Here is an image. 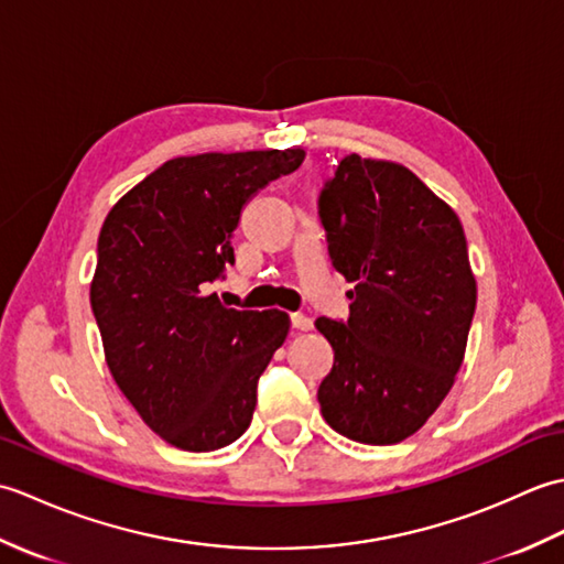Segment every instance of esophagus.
I'll list each match as a JSON object with an SVG mask.
<instances>
[{
    "label": "esophagus",
    "instance_id": "esophagus-1",
    "mask_svg": "<svg viewBox=\"0 0 564 564\" xmlns=\"http://www.w3.org/2000/svg\"><path fill=\"white\" fill-rule=\"evenodd\" d=\"M291 325H293V329H297V332H310V329H313V319H310V317L303 315V313H293V315H291Z\"/></svg>",
    "mask_w": 564,
    "mask_h": 564
}]
</instances>
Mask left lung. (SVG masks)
Here are the masks:
<instances>
[{
    "mask_svg": "<svg viewBox=\"0 0 564 564\" xmlns=\"http://www.w3.org/2000/svg\"><path fill=\"white\" fill-rule=\"evenodd\" d=\"M349 319L319 317L334 349L319 382L337 434L388 446L412 436L453 388L475 317L477 285L463 225L402 164L346 154L317 198Z\"/></svg>",
    "mask_w": 564,
    "mask_h": 564,
    "instance_id": "left-lung-1",
    "label": "left lung"
}]
</instances>
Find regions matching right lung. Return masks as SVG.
Returning a JSON list of instances; mask_svg holds the SVG:
<instances>
[{"label": "right lung", "mask_w": 564, "mask_h": 564, "mask_svg": "<svg viewBox=\"0 0 564 564\" xmlns=\"http://www.w3.org/2000/svg\"><path fill=\"white\" fill-rule=\"evenodd\" d=\"M303 160V150L176 158L106 215L89 293L106 364L142 422L176 448H223L251 422L291 319L225 307L210 285L235 263L247 203Z\"/></svg>", "instance_id": "add662e5"}]
</instances>
